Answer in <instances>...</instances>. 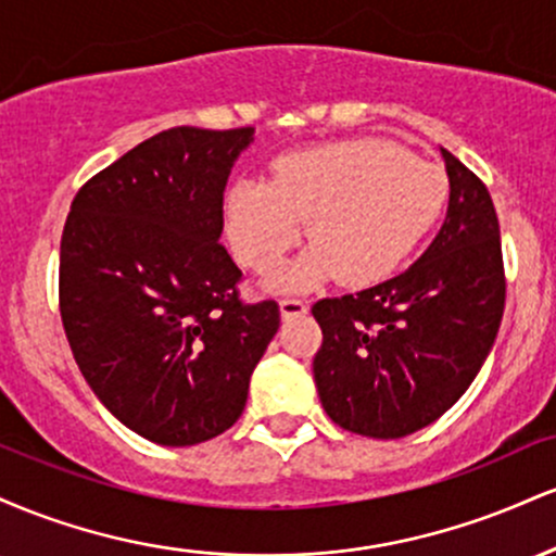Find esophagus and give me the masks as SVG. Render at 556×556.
Returning a JSON list of instances; mask_svg holds the SVG:
<instances>
[{"mask_svg": "<svg viewBox=\"0 0 556 556\" xmlns=\"http://www.w3.org/2000/svg\"><path fill=\"white\" fill-rule=\"evenodd\" d=\"M279 314H282L285 321H292V318L308 314V303L298 298H285L282 303H279Z\"/></svg>", "mask_w": 556, "mask_h": 556, "instance_id": "obj_1", "label": "esophagus"}]
</instances>
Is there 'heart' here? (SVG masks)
<instances>
[{
	"label": "heart",
	"instance_id": "obj_1",
	"mask_svg": "<svg viewBox=\"0 0 556 556\" xmlns=\"http://www.w3.org/2000/svg\"><path fill=\"white\" fill-rule=\"evenodd\" d=\"M450 182L442 167L387 138H350L292 151L269 182L229 188V242L248 269L271 271L303 235L311 248L277 290H305L331 277L348 287L387 279L442 216Z\"/></svg>",
	"mask_w": 556,
	"mask_h": 556
}]
</instances>
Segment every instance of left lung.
I'll return each mask as SVG.
<instances>
[{"label":"left lung","instance_id":"obj_1","mask_svg":"<svg viewBox=\"0 0 556 556\" xmlns=\"http://www.w3.org/2000/svg\"><path fill=\"white\" fill-rule=\"evenodd\" d=\"M450 208L410 269L311 308L324 342L314 379L344 431L400 439L444 416L481 371L504 314L500 219L491 195L442 149Z\"/></svg>","mask_w":556,"mask_h":556}]
</instances>
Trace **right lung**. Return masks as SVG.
Here are the masks:
<instances>
[{
    "label": "right lung",
    "instance_id": "obj_1",
    "mask_svg": "<svg viewBox=\"0 0 556 556\" xmlns=\"http://www.w3.org/2000/svg\"><path fill=\"white\" fill-rule=\"evenodd\" d=\"M253 127H169L93 175L60 245V314L88 387L164 446L219 437L279 329L274 300L242 303L222 245L225 188Z\"/></svg>",
    "mask_w": 556,
    "mask_h": 556
}]
</instances>
